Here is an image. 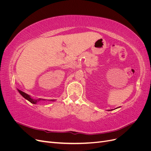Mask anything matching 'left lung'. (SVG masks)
I'll return each mask as SVG.
<instances>
[{"mask_svg": "<svg viewBox=\"0 0 151 151\" xmlns=\"http://www.w3.org/2000/svg\"><path fill=\"white\" fill-rule=\"evenodd\" d=\"M120 108V107H118L117 108ZM111 110H113V109H109V110H108V111H111Z\"/></svg>", "mask_w": 151, "mask_h": 151, "instance_id": "8db88e82", "label": "left lung"}]
</instances>
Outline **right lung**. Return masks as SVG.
<instances>
[{"label":"right lung","instance_id":"1","mask_svg":"<svg viewBox=\"0 0 151 151\" xmlns=\"http://www.w3.org/2000/svg\"><path fill=\"white\" fill-rule=\"evenodd\" d=\"M17 91H18V92L19 93V94L22 96V97H23L24 98H25L26 100H28V101H29L32 104H37V103H38L39 101H46V99H42V98H39V99H33V98L30 95L25 93L24 92H23V91H21L19 89H17ZM48 101H55V99H50V100L49 99Z\"/></svg>","mask_w":151,"mask_h":151}]
</instances>
